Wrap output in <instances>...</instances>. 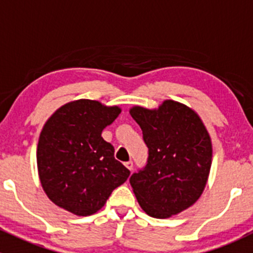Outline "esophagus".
<instances>
[{
    "instance_id": "obj_1",
    "label": "esophagus",
    "mask_w": 253,
    "mask_h": 253,
    "mask_svg": "<svg viewBox=\"0 0 253 253\" xmlns=\"http://www.w3.org/2000/svg\"><path fill=\"white\" fill-rule=\"evenodd\" d=\"M125 167H126L127 169L131 170V171H132V169H133V162H132V160H129V162L125 163Z\"/></svg>"
}]
</instances>
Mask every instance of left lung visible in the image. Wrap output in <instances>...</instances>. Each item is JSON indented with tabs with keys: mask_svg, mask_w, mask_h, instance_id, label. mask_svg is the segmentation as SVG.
I'll use <instances>...</instances> for the list:
<instances>
[{
	"mask_svg": "<svg viewBox=\"0 0 253 253\" xmlns=\"http://www.w3.org/2000/svg\"><path fill=\"white\" fill-rule=\"evenodd\" d=\"M148 147L147 164L129 178L137 201L153 218H169L202 195L211 165V142L192 109L165 100L155 110H129Z\"/></svg>",
	"mask_w": 253,
	"mask_h": 253,
	"instance_id": "1",
	"label": "left lung"
}]
</instances>
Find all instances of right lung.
Here are the masks:
<instances>
[{"label":"right lung","instance_id":"1","mask_svg":"<svg viewBox=\"0 0 253 253\" xmlns=\"http://www.w3.org/2000/svg\"><path fill=\"white\" fill-rule=\"evenodd\" d=\"M121 112L96 100L81 99L61 106L47 120L37 150L40 182L56 206L86 216L96 213L129 170L114 157L101 132Z\"/></svg>","mask_w":253,"mask_h":253}]
</instances>
